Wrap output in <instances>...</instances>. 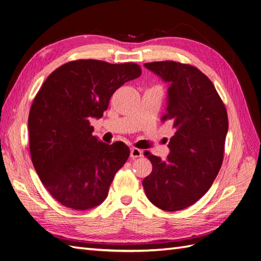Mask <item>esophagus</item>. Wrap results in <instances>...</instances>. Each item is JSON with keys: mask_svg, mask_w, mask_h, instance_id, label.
<instances>
[{"mask_svg": "<svg viewBox=\"0 0 261 261\" xmlns=\"http://www.w3.org/2000/svg\"><path fill=\"white\" fill-rule=\"evenodd\" d=\"M143 155V150H140L138 148H132L130 149V158L134 160L136 159V158H139Z\"/></svg>", "mask_w": 261, "mask_h": 261, "instance_id": "1", "label": "esophagus"}]
</instances>
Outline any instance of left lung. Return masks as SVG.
I'll return each mask as SVG.
<instances>
[{
    "label": "left lung",
    "mask_w": 261,
    "mask_h": 261,
    "mask_svg": "<svg viewBox=\"0 0 261 261\" xmlns=\"http://www.w3.org/2000/svg\"><path fill=\"white\" fill-rule=\"evenodd\" d=\"M145 66L171 84L161 120L171 121L175 133L164 161L144 152L152 163V172L143 186L155 207L183 210L209 191L222 165L228 128L226 109L211 81L197 67L174 61Z\"/></svg>",
    "instance_id": "left-lung-1"
}]
</instances>
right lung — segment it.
<instances>
[{"label": "right lung", "mask_w": 261, "mask_h": 261, "mask_svg": "<svg viewBox=\"0 0 261 261\" xmlns=\"http://www.w3.org/2000/svg\"><path fill=\"white\" fill-rule=\"evenodd\" d=\"M140 75L136 63L76 60L55 69L37 92L28 117L31 161L63 206L84 211L107 198L129 148L98 140L89 121L103 115L115 90Z\"/></svg>", "instance_id": "1"}]
</instances>
